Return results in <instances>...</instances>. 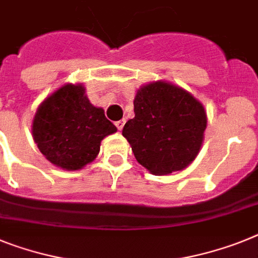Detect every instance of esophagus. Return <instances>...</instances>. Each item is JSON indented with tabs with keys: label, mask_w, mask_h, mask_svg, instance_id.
Masks as SVG:
<instances>
[{
	"label": "esophagus",
	"mask_w": 258,
	"mask_h": 258,
	"mask_svg": "<svg viewBox=\"0 0 258 258\" xmlns=\"http://www.w3.org/2000/svg\"><path fill=\"white\" fill-rule=\"evenodd\" d=\"M124 123H125V119H120V120H118V122H115L116 128H118L119 131H122L123 127H124Z\"/></svg>",
	"instance_id": "34e87169"
}]
</instances>
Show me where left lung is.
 <instances>
[{"label":"left lung","instance_id":"1","mask_svg":"<svg viewBox=\"0 0 258 258\" xmlns=\"http://www.w3.org/2000/svg\"><path fill=\"white\" fill-rule=\"evenodd\" d=\"M135 118L123 127L140 165L153 174L182 170L198 155L207 118L202 103L183 89L152 82L138 90Z\"/></svg>","mask_w":258,"mask_h":258}]
</instances>
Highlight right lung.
<instances>
[{
	"instance_id": "obj_1",
	"label": "right lung",
	"mask_w": 258,
	"mask_h": 258,
	"mask_svg": "<svg viewBox=\"0 0 258 258\" xmlns=\"http://www.w3.org/2000/svg\"><path fill=\"white\" fill-rule=\"evenodd\" d=\"M116 127L94 107L82 85H64L39 106L32 135L39 151L53 165L67 170L81 169L99 152L101 140Z\"/></svg>"
}]
</instances>
